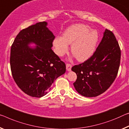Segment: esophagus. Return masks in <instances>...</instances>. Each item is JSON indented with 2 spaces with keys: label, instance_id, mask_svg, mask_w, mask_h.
Returning a JSON list of instances; mask_svg holds the SVG:
<instances>
[{
  "label": "esophagus",
  "instance_id": "34e87169",
  "mask_svg": "<svg viewBox=\"0 0 129 129\" xmlns=\"http://www.w3.org/2000/svg\"><path fill=\"white\" fill-rule=\"evenodd\" d=\"M71 67H72V65L70 64V63H67L66 64V69L67 71H71Z\"/></svg>",
  "mask_w": 129,
  "mask_h": 129
}]
</instances>
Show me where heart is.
Listing matches in <instances>:
<instances>
[{
    "instance_id": "obj_1",
    "label": "heart",
    "mask_w": 129,
    "mask_h": 129,
    "mask_svg": "<svg viewBox=\"0 0 129 129\" xmlns=\"http://www.w3.org/2000/svg\"><path fill=\"white\" fill-rule=\"evenodd\" d=\"M99 35L96 30H91L89 26L77 24L68 27L63 37H55L53 44L55 52L59 56L66 53L69 44H71V52L77 59L83 62L92 56L98 42Z\"/></svg>"
}]
</instances>
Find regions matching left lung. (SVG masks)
Wrapping results in <instances>:
<instances>
[{"label": "left lung", "mask_w": 129, "mask_h": 129, "mask_svg": "<svg viewBox=\"0 0 129 129\" xmlns=\"http://www.w3.org/2000/svg\"><path fill=\"white\" fill-rule=\"evenodd\" d=\"M103 35L92 56L71 68L77 76L73 85L83 96L92 98L102 94L117 76L121 56L120 47L111 31L106 29Z\"/></svg>", "instance_id": "1"}]
</instances>
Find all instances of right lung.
Listing matches in <instances>:
<instances>
[{"label":"right lung","mask_w":129,"mask_h":129,"mask_svg":"<svg viewBox=\"0 0 129 129\" xmlns=\"http://www.w3.org/2000/svg\"><path fill=\"white\" fill-rule=\"evenodd\" d=\"M40 22L23 29L15 37L11 47V74L18 86L25 93L41 98L51 89L56 79L66 72V64L52 50L55 39ZM37 45L28 47L30 43Z\"/></svg>","instance_id":"1"}]
</instances>
